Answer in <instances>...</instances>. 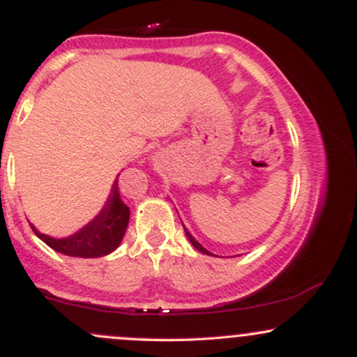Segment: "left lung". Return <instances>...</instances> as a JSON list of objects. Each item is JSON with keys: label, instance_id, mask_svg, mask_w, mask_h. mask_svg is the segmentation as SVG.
I'll return each instance as SVG.
<instances>
[{"label": "left lung", "instance_id": "left-lung-1", "mask_svg": "<svg viewBox=\"0 0 357 357\" xmlns=\"http://www.w3.org/2000/svg\"><path fill=\"white\" fill-rule=\"evenodd\" d=\"M183 228H184V233H186L188 240H190V241H191V245H192V247H195L196 250H198V252H202V253H204V255H213V253H211V252H208V250H206V248H204V247H203V245H202V243H199V241H198V240H196V238H195V236H192L190 231H188V228H186V227H184V225H183Z\"/></svg>", "mask_w": 357, "mask_h": 357}]
</instances>
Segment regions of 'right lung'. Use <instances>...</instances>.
Listing matches in <instances>:
<instances>
[{
  "mask_svg": "<svg viewBox=\"0 0 357 357\" xmlns=\"http://www.w3.org/2000/svg\"><path fill=\"white\" fill-rule=\"evenodd\" d=\"M129 206L122 202L121 195H119L116 179L107 202H105L99 215L73 235L65 236V238H53V236L40 233L33 225H31V228H33L35 235L55 252L68 257L97 258L109 255L121 245L126 235L127 225H129Z\"/></svg>",
  "mask_w": 357,
  "mask_h": 357,
  "instance_id": "obj_1",
  "label": "right lung"
}]
</instances>
